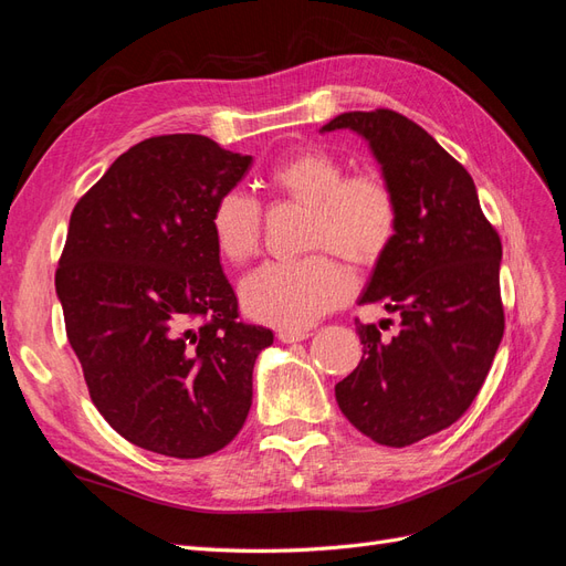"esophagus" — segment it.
Wrapping results in <instances>:
<instances>
[{
	"mask_svg": "<svg viewBox=\"0 0 566 566\" xmlns=\"http://www.w3.org/2000/svg\"><path fill=\"white\" fill-rule=\"evenodd\" d=\"M310 337V331H279V339L283 345H293V342H302Z\"/></svg>",
	"mask_w": 566,
	"mask_h": 566,
	"instance_id": "obj_1",
	"label": "esophagus"
}]
</instances>
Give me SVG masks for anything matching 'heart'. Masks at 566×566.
<instances>
[{"label":"heart","instance_id":"heart-1","mask_svg":"<svg viewBox=\"0 0 566 566\" xmlns=\"http://www.w3.org/2000/svg\"><path fill=\"white\" fill-rule=\"evenodd\" d=\"M264 186L281 200L310 208L304 248L325 252L264 264L243 281L241 300L252 318L302 331L349 293L347 271L333 253L364 271L391 248L399 229L397 196L373 172L347 177V165L316 146L279 160ZM210 233L221 260L243 264L260 250L262 208L243 191H224L212 205Z\"/></svg>","mask_w":566,"mask_h":566}]
</instances>
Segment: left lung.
<instances>
[{
	"instance_id": "8db88e82",
	"label": "left lung",
	"mask_w": 566,
	"mask_h": 566,
	"mask_svg": "<svg viewBox=\"0 0 566 566\" xmlns=\"http://www.w3.org/2000/svg\"><path fill=\"white\" fill-rule=\"evenodd\" d=\"M335 129L364 136L399 205L394 243L358 297L397 314L399 331L356 321L364 356L335 399L358 432L401 449L447 430L482 389L505 331L503 245L468 169L413 119L354 111L321 127Z\"/></svg>"
}]
</instances>
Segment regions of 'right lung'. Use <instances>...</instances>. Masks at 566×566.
<instances>
[{"label": "right lung", "mask_w": 566, "mask_h": 566, "mask_svg": "<svg viewBox=\"0 0 566 566\" xmlns=\"http://www.w3.org/2000/svg\"><path fill=\"white\" fill-rule=\"evenodd\" d=\"M250 165L208 136H150L71 214L56 269L67 342L98 413L134 447L202 458L250 413L273 333L238 321L210 233L214 200Z\"/></svg>", "instance_id": "right-lung-1"}]
</instances>
